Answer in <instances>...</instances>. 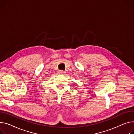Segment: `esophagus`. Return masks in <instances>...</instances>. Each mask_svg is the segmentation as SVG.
<instances>
[{
  "mask_svg": "<svg viewBox=\"0 0 134 134\" xmlns=\"http://www.w3.org/2000/svg\"><path fill=\"white\" fill-rule=\"evenodd\" d=\"M59 72L60 73V74H64L65 73V72H64V71H63V70H59Z\"/></svg>",
  "mask_w": 134,
  "mask_h": 134,
  "instance_id": "1",
  "label": "esophagus"
}]
</instances>
